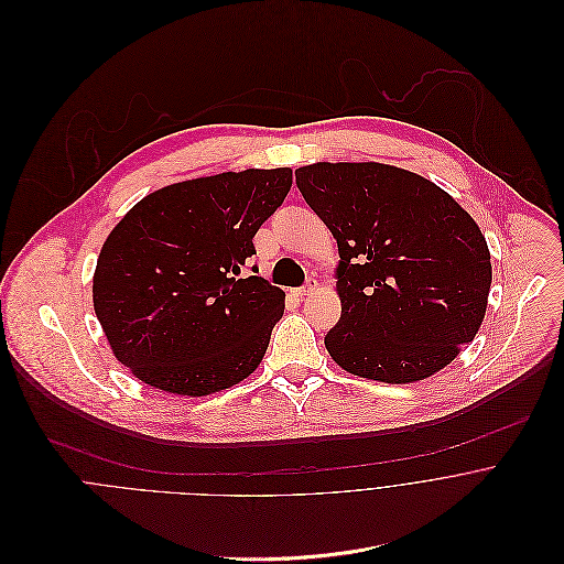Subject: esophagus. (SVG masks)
Wrapping results in <instances>:
<instances>
[{
    "mask_svg": "<svg viewBox=\"0 0 564 564\" xmlns=\"http://www.w3.org/2000/svg\"><path fill=\"white\" fill-rule=\"evenodd\" d=\"M317 289V284L315 282H308L306 286H302V289H295L293 293H295V297H308L313 291Z\"/></svg>",
    "mask_w": 564,
    "mask_h": 564,
    "instance_id": "esophagus-1",
    "label": "esophagus"
}]
</instances>
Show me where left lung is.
Wrapping results in <instances>:
<instances>
[{"label": "left lung", "mask_w": 564, "mask_h": 564, "mask_svg": "<svg viewBox=\"0 0 564 564\" xmlns=\"http://www.w3.org/2000/svg\"><path fill=\"white\" fill-rule=\"evenodd\" d=\"M295 184L340 253L343 313L324 337L333 362L387 384L452 365L491 289L476 219L431 180L380 162H315L295 171Z\"/></svg>", "instance_id": "left-lung-1"}]
</instances>
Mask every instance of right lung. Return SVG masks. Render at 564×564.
I'll return each instance as SVG.
<instances>
[{
	"instance_id": "right-lung-1",
	"label": "right lung",
	"mask_w": 564,
	"mask_h": 564,
	"mask_svg": "<svg viewBox=\"0 0 564 564\" xmlns=\"http://www.w3.org/2000/svg\"><path fill=\"white\" fill-rule=\"evenodd\" d=\"M291 184V169L195 177L149 193L116 224L93 273V308L138 380L202 398L260 367L284 291L238 275Z\"/></svg>"
}]
</instances>
